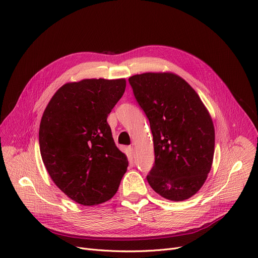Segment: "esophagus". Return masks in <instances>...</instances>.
Returning a JSON list of instances; mask_svg holds the SVG:
<instances>
[{"mask_svg": "<svg viewBox=\"0 0 258 258\" xmlns=\"http://www.w3.org/2000/svg\"><path fill=\"white\" fill-rule=\"evenodd\" d=\"M128 152H130V154H131L132 157L134 156V154H135V149H134L133 146H130V147H128Z\"/></svg>", "mask_w": 258, "mask_h": 258, "instance_id": "34e87169", "label": "esophagus"}]
</instances>
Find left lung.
Wrapping results in <instances>:
<instances>
[{"label":"left lung","instance_id":"left-lung-1","mask_svg":"<svg viewBox=\"0 0 258 258\" xmlns=\"http://www.w3.org/2000/svg\"><path fill=\"white\" fill-rule=\"evenodd\" d=\"M153 137L154 165L147 181L171 201L195 195L210 173L215 152L212 117L197 92L172 73L128 79Z\"/></svg>","mask_w":258,"mask_h":258}]
</instances>
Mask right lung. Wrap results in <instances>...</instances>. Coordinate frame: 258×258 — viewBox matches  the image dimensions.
<instances>
[{
	"instance_id": "right-lung-1",
	"label": "right lung",
	"mask_w": 258,
	"mask_h": 258,
	"mask_svg": "<svg viewBox=\"0 0 258 258\" xmlns=\"http://www.w3.org/2000/svg\"><path fill=\"white\" fill-rule=\"evenodd\" d=\"M125 79L66 83L47 104L39 127L43 164L55 184L82 205L110 200L126 172L107 122L121 98Z\"/></svg>"
}]
</instances>
